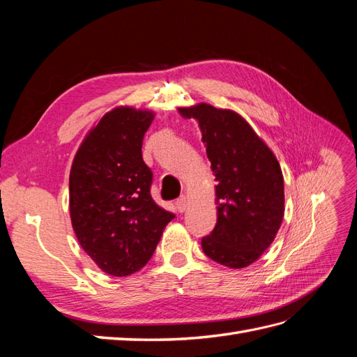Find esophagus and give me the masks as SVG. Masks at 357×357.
I'll use <instances>...</instances> for the list:
<instances>
[{
	"label": "esophagus",
	"mask_w": 357,
	"mask_h": 357,
	"mask_svg": "<svg viewBox=\"0 0 357 357\" xmlns=\"http://www.w3.org/2000/svg\"><path fill=\"white\" fill-rule=\"evenodd\" d=\"M188 204H189L188 197H186V195H181V197L176 201V207H177V210H178L180 213H183V211H185V210L188 208Z\"/></svg>",
	"instance_id": "obj_1"
}]
</instances>
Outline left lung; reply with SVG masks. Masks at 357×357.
<instances>
[{"label": "left lung", "instance_id": "1", "mask_svg": "<svg viewBox=\"0 0 357 357\" xmlns=\"http://www.w3.org/2000/svg\"><path fill=\"white\" fill-rule=\"evenodd\" d=\"M178 113L198 122L218 181V223L202 238V250L228 268L252 265L271 245L283 222L284 181L278 160L234 110L199 102L178 107Z\"/></svg>", "mask_w": 357, "mask_h": 357}]
</instances>
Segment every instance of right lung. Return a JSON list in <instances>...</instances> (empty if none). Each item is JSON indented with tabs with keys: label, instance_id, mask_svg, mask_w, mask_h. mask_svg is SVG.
Wrapping results in <instances>:
<instances>
[{
	"label": "right lung",
	"instance_id": "add662e5",
	"mask_svg": "<svg viewBox=\"0 0 357 357\" xmlns=\"http://www.w3.org/2000/svg\"><path fill=\"white\" fill-rule=\"evenodd\" d=\"M155 112L119 105L96 122L70 171V218L77 241L101 271L126 277L152 257L174 214L150 195L142 155Z\"/></svg>",
	"mask_w": 357,
	"mask_h": 357
}]
</instances>
